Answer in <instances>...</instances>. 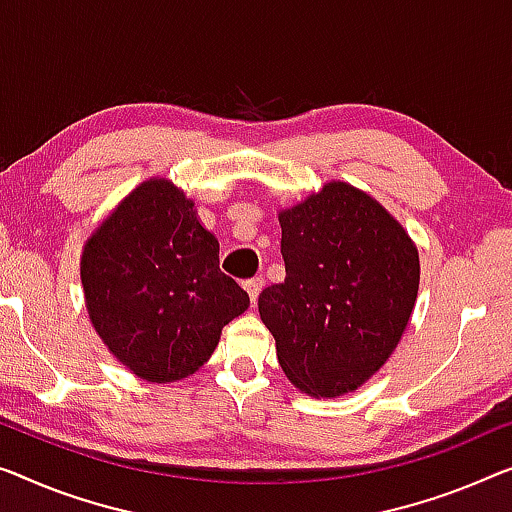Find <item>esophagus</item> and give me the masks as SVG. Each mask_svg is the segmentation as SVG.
<instances>
[{
  "label": "esophagus",
  "instance_id": "1",
  "mask_svg": "<svg viewBox=\"0 0 512 512\" xmlns=\"http://www.w3.org/2000/svg\"><path fill=\"white\" fill-rule=\"evenodd\" d=\"M246 292H248V296H250V301L253 303H257V299H259V292H262V287H264V278L262 276H257V278H250V280H246Z\"/></svg>",
  "mask_w": 512,
  "mask_h": 512
}]
</instances>
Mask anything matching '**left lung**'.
<instances>
[{
	"mask_svg": "<svg viewBox=\"0 0 512 512\" xmlns=\"http://www.w3.org/2000/svg\"><path fill=\"white\" fill-rule=\"evenodd\" d=\"M285 282L259 294L287 379L315 398L356 391L388 361L414 310L421 264L368 193L331 181L278 213Z\"/></svg>",
	"mask_w": 512,
	"mask_h": 512,
	"instance_id": "obj_1",
	"label": "left lung"
}]
</instances>
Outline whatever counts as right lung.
I'll list each match as a JSON object with an SVG mask.
<instances>
[{
    "label": "right lung",
    "mask_w": 512,
    "mask_h": 512,
    "mask_svg": "<svg viewBox=\"0 0 512 512\" xmlns=\"http://www.w3.org/2000/svg\"><path fill=\"white\" fill-rule=\"evenodd\" d=\"M80 278L89 319L135 377L167 384L209 361L250 299L218 266V239L193 200L149 179L89 236Z\"/></svg>",
    "instance_id": "1"
}]
</instances>
